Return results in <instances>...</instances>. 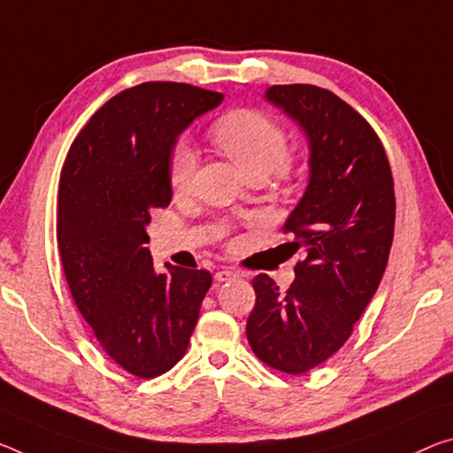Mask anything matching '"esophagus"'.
<instances>
[{
	"mask_svg": "<svg viewBox=\"0 0 453 453\" xmlns=\"http://www.w3.org/2000/svg\"><path fill=\"white\" fill-rule=\"evenodd\" d=\"M235 278H240V274H238V272H234V270L215 272V282H232V280H235Z\"/></svg>",
	"mask_w": 453,
	"mask_h": 453,
	"instance_id": "1",
	"label": "esophagus"
}]
</instances>
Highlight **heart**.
<instances>
[{"instance_id": "b5f03b06", "label": "heart", "mask_w": 453, "mask_h": 453, "mask_svg": "<svg viewBox=\"0 0 453 453\" xmlns=\"http://www.w3.org/2000/svg\"><path fill=\"white\" fill-rule=\"evenodd\" d=\"M210 136L250 179L265 181L270 175H290L288 133L268 112L257 109L229 111L211 125ZM196 169V149L188 141H177L167 165L169 185L175 196L191 191Z\"/></svg>"}]
</instances>
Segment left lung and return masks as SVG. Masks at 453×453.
<instances>
[{
    "instance_id": "1",
    "label": "left lung",
    "mask_w": 453,
    "mask_h": 453,
    "mask_svg": "<svg viewBox=\"0 0 453 453\" xmlns=\"http://www.w3.org/2000/svg\"><path fill=\"white\" fill-rule=\"evenodd\" d=\"M265 98L296 120L311 142V183L284 224L303 254L294 282L252 280L246 334L254 355L286 375L333 357L381 282L393 243L395 189L385 147L365 117L334 92L276 84Z\"/></svg>"
}]
</instances>
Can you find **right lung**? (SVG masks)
Wrapping results in <instances>:
<instances>
[{"instance_id": "right-lung-1", "label": "right lung", "mask_w": 453, "mask_h": 453, "mask_svg": "<svg viewBox=\"0 0 453 453\" xmlns=\"http://www.w3.org/2000/svg\"><path fill=\"white\" fill-rule=\"evenodd\" d=\"M224 95L185 82H142L112 96L72 142L58 185L60 260L100 349L153 379L181 361L211 286L207 270L155 274L150 213L171 203L177 134Z\"/></svg>"}]
</instances>
